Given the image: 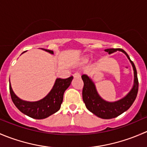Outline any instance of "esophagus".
Returning a JSON list of instances; mask_svg holds the SVG:
<instances>
[{
    "mask_svg": "<svg viewBox=\"0 0 147 147\" xmlns=\"http://www.w3.org/2000/svg\"><path fill=\"white\" fill-rule=\"evenodd\" d=\"M80 77V73H78V72H76V73H75L73 75L74 78H79Z\"/></svg>",
    "mask_w": 147,
    "mask_h": 147,
    "instance_id": "34e87169",
    "label": "esophagus"
}]
</instances>
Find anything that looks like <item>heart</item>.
<instances>
[{"mask_svg":"<svg viewBox=\"0 0 147 147\" xmlns=\"http://www.w3.org/2000/svg\"><path fill=\"white\" fill-rule=\"evenodd\" d=\"M89 59H90L89 56H84V57H82V60H82V62L83 63H86L89 61Z\"/></svg>","mask_w":147,"mask_h":147,"instance_id":"1","label":"heart"}]
</instances>
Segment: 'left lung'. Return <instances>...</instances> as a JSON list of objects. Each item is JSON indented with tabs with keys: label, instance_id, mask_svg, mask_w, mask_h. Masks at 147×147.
Here are the masks:
<instances>
[{
	"label": "left lung",
	"instance_id": "obj_1",
	"mask_svg": "<svg viewBox=\"0 0 147 147\" xmlns=\"http://www.w3.org/2000/svg\"><path fill=\"white\" fill-rule=\"evenodd\" d=\"M109 55L117 51L121 52L127 57L134 70V84L129 92L119 100L115 102H109L104 100L99 94L94 82L90 77L87 75H82V79L84 82L82 90V99L87 109L92 113L102 119H112L121 115L126 112L132 105L133 102L137 97L139 82H138L137 72L135 65L130 60L129 56L122 49L108 48L105 50Z\"/></svg>",
	"mask_w": 147,
	"mask_h": 147
}]
</instances>
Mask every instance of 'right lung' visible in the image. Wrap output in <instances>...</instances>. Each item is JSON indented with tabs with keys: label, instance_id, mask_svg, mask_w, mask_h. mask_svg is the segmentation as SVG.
I'll use <instances>...</instances> for the list:
<instances>
[{
	"label": "right lung",
	"instance_id": "1",
	"mask_svg": "<svg viewBox=\"0 0 147 147\" xmlns=\"http://www.w3.org/2000/svg\"><path fill=\"white\" fill-rule=\"evenodd\" d=\"M40 49L52 55L54 54L53 50L44 48ZM24 53L25 52H23V53ZM72 79V76L67 79L57 78L50 92L44 98L35 102L26 101L19 98L13 92L9 81L10 96L14 105L22 113L33 119H45L60 109L65 91L70 85Z\"/></svg>",
	"mask_w": 147,
	"mask_h": 147
}]
</instances>
